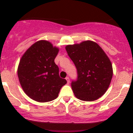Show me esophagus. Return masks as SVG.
Instances as JSON below:
<instances>
[{"mask_svg":"<svg viewBox=\"0 0 133 133\" xmlns=\"http://www.w3.org/2000/svg\"><path fill=\"white\" fill-rule=\"evenodd\" d=\"M66 80L67 81V83H70V78H69V77H66Z\"/></svg>","mask_w":133,"mask_h":133,"instance_id":"esophagus-1","label":"esophagus"}]
</instances>
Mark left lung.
Here are the masks:
<instances>
[{
    "instance_id": "1",
    "label": "left lung",
    "mask_w": 133,
    "mask_h": 133,
    "mask_svg": "<svg viewBox=\"0 0 133 133\" xmlns=\"http://www.w3.org/2000/svg\"><path fill=\"white\" fill-rule=\"evenodd\" d=\"M66 50L77 70L71 87L78 99L92 101L103 96L110 85L112 66L100 46L90 41L67 45Z\"/></svg>"
}]
</instances>
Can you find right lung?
<instances>
[{"mask_svg":"<svg viewBox=\"0 0 133 133\" xmlns=\"http://www.w3.org/2000/svg\"><path fill=\"white\" fill-rule=\"evenodd\" d=\"M58 49L48 41L35 43L25 52L18 68L21 87L32 99L40 103L57 98L60 90L66 83L59 76L55 59Z\"/></svg>","mask_w":133,"mask_h":133,"instance_id":"1","label":"right lung"}]
</instances>
